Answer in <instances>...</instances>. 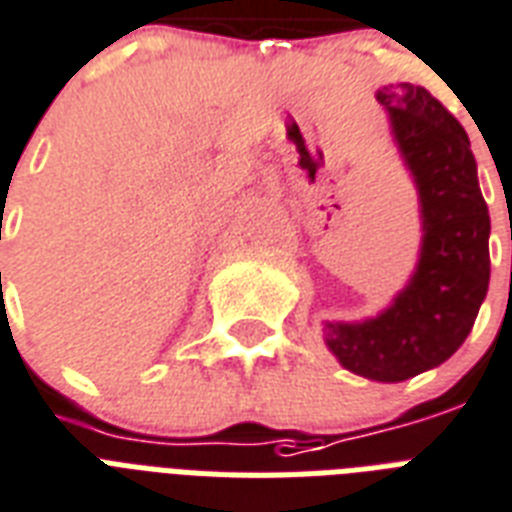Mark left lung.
Instances as JSON below:
<instances>
[{
    "mask_svg": "<svg viewBox=\"0 0 512 512\" xmlns=\"http://www.w3.org/2000/svg\"><path fill=\"white\" fill-rule=\"evenodd\" d=\"M376 101L414 173L425 219L417 275L390 310L360 326L326 323V342L347 371L403 382L441 366L470 334L489 288V208L470 138L430 90L387 85Z\"/></svg>",
    "mask_w": 512,
    "mask_h": 512,
    "instance_id": "1",
    "label": "left lung"
}]
</instances>
